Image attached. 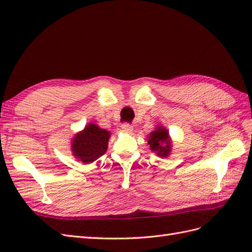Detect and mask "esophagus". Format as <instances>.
Here are the masks:
<instances>
[{"mask_svg":"<svg viewBox=\"0 0 252 252\" xmlns=\"http://www.w3.org/2000/svg\"><path fill=\"white\" fill-rule=\"evenodd\" d=\"M121 127H122V131L126 133H132V131H133V126L131 125H129V123H123Z\"/></svg>","mask_w":252,"mask_h":252,"instance_id":"obj_1","label":"esophagus"}]
</instances>
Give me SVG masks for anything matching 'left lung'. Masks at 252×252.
Wrapping results in <instances>:
<instances>
[{"instance_id":"1","label":"left lung","mask_w":252,"mask_h":252,"mask_svg":"<svg viewBox=\"0 0 252 252\" xmlns=\"http://www.w3.org/2000/svg\"><path fill=\"white\" fill-rule=\"evenodd\" d=\"M148 145L151 151L156 153L159 157H169L172 148V144L169 137V132L165 127L158 126L148 136Z\"/></svg>"}]
</instances>
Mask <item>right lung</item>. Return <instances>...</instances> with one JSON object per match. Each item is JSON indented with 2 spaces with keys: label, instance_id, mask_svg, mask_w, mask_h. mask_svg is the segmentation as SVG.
Wrapping results in <instances>:
<instances>
[{
  "label": "right lung",
  "instance_id": "obj_1",
  "mask_svg": "<svg viewBox=\"0 0 252 252\" xmlns=\"http://www.w3.org/2000/svg\"><path fill=\"white\" fill-rule=\"evenodd\" d=\"M110 132L100 129L94 123H89L84 130L72 138L71 151L73 156L83 163H91L106 153Z\"/></svg>",
  "mask_w": 252,
  "mask_h": 252
}]
</instances>
